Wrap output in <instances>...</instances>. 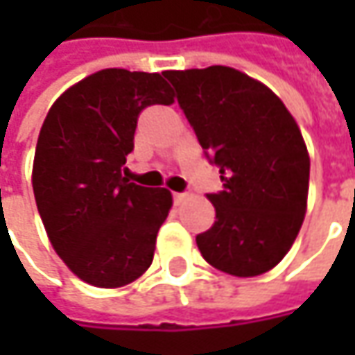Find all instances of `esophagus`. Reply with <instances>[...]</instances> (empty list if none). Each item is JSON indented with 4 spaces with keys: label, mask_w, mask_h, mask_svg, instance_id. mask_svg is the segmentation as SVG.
<instances>
[{
    "label": "esophagus",
    "mask_w": 355,
    "mask_h": 355,
    "mask_svg": "<svg viewBox=\"0 0 355 355\" xmlns=\"http://www.w3.org/2000/svg\"><path fill=\"white\" fill-rule=\"evenodd\" d=\"M171 198H173V203H182V201L187 198V193H182V191H173V193H171Z\"/></svg>",
    "instance_id": "esophagus-1"
}]
</instances>
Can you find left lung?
Segmentation results:
<instances>
[{
	"label": "left lung",
	"mask_w": 355,
	"mask_h": 355,
	"mask_svg": "<svg viewBox=\"0 0 355 355\" xmlns=\"http://www.w3.org/2000/svg\"><path fill=\"white\" fill-rule=\"evenodd\" d=\"M178 104L223 189L207 193L215 223L196 241L203 259L233 277L279 265L304 221L310 157L280 98L231 67L166 71Z\"/></svg>",
	"instance_id": "left-lung-1"
}]
</instances>
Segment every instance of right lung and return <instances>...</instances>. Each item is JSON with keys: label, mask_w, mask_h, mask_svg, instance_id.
Segmentation results:
<instances>
[{"label": "right lung", "mask_w": 355, "mask_h": 355, "mask_svg": "<svg viewBox=\"0 0 355 355\" xmlns=\"http://www.w3.org/2000/svg\"><path fill=\"white\" fill-rule=\"evenodd\" d=\"M171 103L162 75L104 69L62 92L41 126L37 209L53 249L92 286H124L152 265L171 193L132 184L122 170L140 112Z\"/></svg>", "instance_id": "add662e5"}]
</instances>
